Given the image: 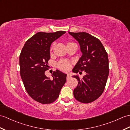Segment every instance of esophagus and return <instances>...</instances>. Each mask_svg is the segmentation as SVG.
Returning <instances> with one entry per match:
<instances>
[{
	"label": "esophagus",
	"instance_id": "obj_1",
	"mask_svg": "<svg viewBox=\"0 0 130 130\" xmlns=\"http://www.w3.org/2000/svg\"><path fill=\"white\" fill-rule=\"evenodd\" d=\"M71 77V75L70 74H67V76H66V79H67V80H69L70 79V78Z\"/></svg>",
	"mask_w": 130,
	"mask_h": 130
}]
</instances>
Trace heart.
Wrapping results in <instances>:
<instances>
[{
    "mask_svg": "<svg viewBox=\"0 0 130 130\" xmlns=\"http://www.w3.org/2000/svg\"><path fill=\"white\" fill-rule=\"evenodd\" d=\"M73 43H69L67 45L72 44ZM71 63L70 61L67 60H61L57 63V67H58L60 70L62 71H68L71 68Z\"/></svg>",
    "mask_w": 130,
    "mask_h": 130,
    "instance_id": "heart-1",
    "label": "heart"
}]
</instances>
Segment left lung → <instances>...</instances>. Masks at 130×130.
<instances>
[{
  "mask_svg": "<svg viewBox=\"0 0 130 130\" xmlns=\"http://www.w3.org/2000/svg\"><path fill=\"white\" fill-rule=\"evenodd\" d=\"M69 33L78 41L83 53L72 71L86 73L82 79L77 75L72 76L78 81L74 96L80 102L90 103L102 95L106 86L109 74L107 54L100 40L88 33Z\"/></svg>",
  "mask_w": 130,
  "mask_h": 130,
  "instance_id": "obj_1",
  "label": "left lung"
}]
</instances>
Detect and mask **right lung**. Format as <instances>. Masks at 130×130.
<instances>
[{
	"instance_id": "1",
	"label": "right lung",
	"mask_w": 130,
	"mask_h": 130,
	"mask_svg": "<svg viewBox=\"0 0 130 130\" xmlns=\"http://www.w3.org/2000/svg\"><path fill=\"white\" fill-rule=\"evenodd\" d=\"M65 32H39L26 41L21 51L20 73L24 87L29 96L41 104L55 101L66 83L67 75L58 70L53 72V80L45 75L51 44Z\"/></svg>"
}]
</instances>
